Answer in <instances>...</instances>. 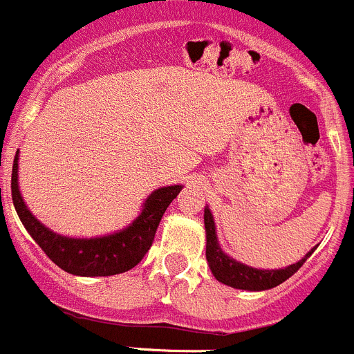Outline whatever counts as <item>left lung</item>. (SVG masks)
<instances>
[{"label": "left lung", "instance_id": "1", "mask_svg": "<svg viewBox=\"0 0 354 354\" xmlns=\"http://www.w3.org/2000/svg\"><path fill=\"white\" fill-rule=\"evenodd\" d=\"M205 232H207V261L210 265V270H212L214 277L219 281V283L226 284V286L236 288V290H249V291H263L270 290V288L279 286L281 283H284L286 279H290L298 268L302 267L307 261L310 254L314 252V249L310 252H307L306 258H302L297 263L290 265L286 268H281V270H259V268L248 267V265H242L235 259H232L230 256H226L221 251L219 244H217L216 236V226H214L212 214L209 209H205Z\"/></svg>", "mask_w": 354, "mask_h": 354}]
</instances>
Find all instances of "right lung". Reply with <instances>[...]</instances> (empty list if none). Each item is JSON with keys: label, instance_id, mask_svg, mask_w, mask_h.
Here are the masks:
<instances>
[{"label": "right lung", "instance_id": "1", "mask_svg": "<svg viewBox=\"0 0 354 354\" xmlns=\"http://www.w3.org/2000/svg\"><path fill=\"white\" fill-rule=\"evenodd\" d=\"M17 160L19 151L12 168V200L22 225L57 267L68 274L84 277L115 275L137 267L154 242L156 230L165 210L183 189V186L156 189L145 200L140 216L122 232L98 239H68L45 228L22 202L17 186Z\"/></svg>", "mask_w": 354, "mask_h": 354}]
</instances>
